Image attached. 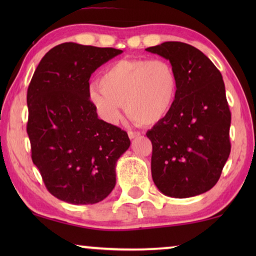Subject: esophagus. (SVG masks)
<instances>
[{
  "mask_svg": "<svg viewBox=\"0 0 256 256\" xmlns=\"http://www.w3.org/2000/svg\"><path fill=\"white\" fill-rule=\"evenodd\" d=\"M140 135H141V134H140L138 132H128V136H129V138H130V140L138 138Z\"/></svg>",
  "mask_w": 256,
  "mask_h": 256,
  "instance_id": "esophagus-1",
  "label": "esophagus"
}]
</instances>
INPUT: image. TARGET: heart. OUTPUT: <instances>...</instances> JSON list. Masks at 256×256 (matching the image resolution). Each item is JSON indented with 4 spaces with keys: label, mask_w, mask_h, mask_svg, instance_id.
<instances>
[{
    "label": "heart",
    "mask_w": 256,
    "mask_h": 256,
    "mask_svg": "<svg viewBox=\"0 0 256 256\" xmlns=\"http://www.w3.org/2000/svg\"><path fill=\"white\" fill-rule=\"evenodd\" d=\"M180 80L176 68L166 59H121L99 78V87H90V101L110 124L128 116L144 127L163 122L176 106Z\"/></svg>",
    "instance_id": "obj_1"
}]
</instances>
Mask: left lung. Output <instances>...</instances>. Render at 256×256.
<instances>
[{"label":"left lung","mask_w":256,"mask_h":256,"mask_svg":"<svg viewBox=\"0 0 256 256\" xmlns=\"http://www.w3.org/2000/svg\"><path fill=\"white\" fill-rule=\"evenodd\" d=\"M146 51L169 60L180 80L174 110L146 132L154 183L172 198L204 194L216 184L230 152V112L222 73L202 51L182 42Z\"/></svg>","instance_id":"obj_1"}]
</instances>
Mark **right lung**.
<instances>
[{"mask_svg":"<svg viewBox=\"0 0 256 256\" xmlns=\"http://www.w3.org/2000/svg\"><path fill=\"white\" fill-rule=\"evenodd\" d=\"M113 48L62 43L42 58L28 88L31 157L51 194L74 205L104 200L116 184L127 132L98 118L90 78L122 54Z\"/></svg>","mask_w":256,"mask_h":256,"instance_id":"add662e5","label":"right lung"}]
</instances>
